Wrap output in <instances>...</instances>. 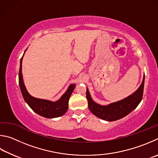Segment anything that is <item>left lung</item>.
<instances>
[{
  "mask_svg": "<svg viewBox=\"0 0 158 158\" xmlns=\"http://www.w3.org/2000/svg\"><path fill=\"white\" fill-rule=\"evenodd\" d=\"M143 86H144V76L142 84L135 92L123 100L110 103L107 106H101L95 103L91 97L89 89L87 88L86 96L88 101V107L92 114L101 119L107 121H114L122 118L138 106L142 101Z\"/></svg>",
  "mask_w": 158,
  "mask_h": 158,
  "instance_id": "obj_1",
  "label": "left lung"
}]
</instances>
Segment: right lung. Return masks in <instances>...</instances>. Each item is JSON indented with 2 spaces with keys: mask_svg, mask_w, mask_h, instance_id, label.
Instances as JSON below:
<instances>
[{
  "mask_svg": "<svg viewBox=\"0 0 158 158\" xmlns=\"http://www.w3.org/2000/svg\"><path fill=\"white\" fill-rule=\"evenodd\" d=\"M26 51H25V52H26ZM23 57L21 58L20 61V68H19V84L25 101L26 102L27 104L28 105L33 111L35 112L39 115L45 118H56L64 114L68 110L69 98H70L72 92H73L76 85L71 84L69 85L66 92L57 101L52 102L51 101L45 100V99H40L33 97L27 92L23 82V76H22V60H23Z\"/></svg>",
  "mask_w": 158,
  "mask_h": 158,
  "instance_id": "obj_1",
  "label": "right lung"
}]
</instances>
